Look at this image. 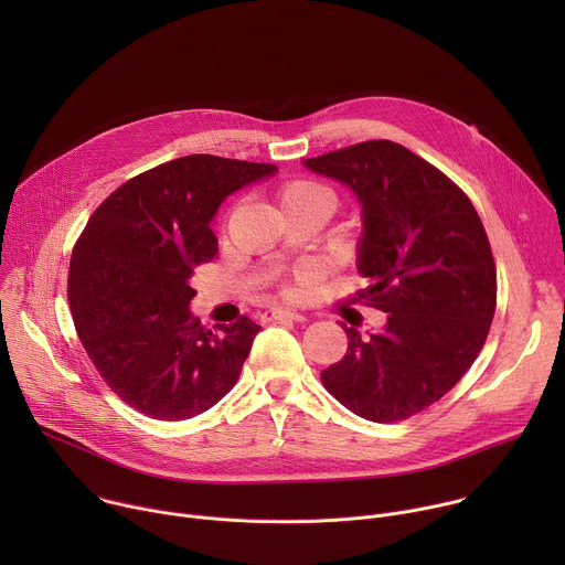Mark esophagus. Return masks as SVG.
Segmentation results:
<instances>
[{
    "label": "esophagus",
    "mask_w": 565,
    "mask_h": 565,
    "mask_svg": "<svg viewBox=\"0 0 565 565\" xmlns=\"http://www.w3.org/2000/svg\"><path fill=\"white\" fill-rule=\"evenodd\" d=\"M264 321H306V317L297 310H288V308H270L262 315Z\"/></svg>",
    "instance_id": "34e87169"
}]
</instances>
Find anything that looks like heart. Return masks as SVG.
Instances as JSON below:
<instances>
[{"label":"heart","instance_id":"obj_1","mask_svg":"<svg viewBox=\"0 0 565 565\" xmlns=\"http://www.w3.org/2000/svg\"><path fill=\"white\" fill-rule=\"evenodd\" d=\"M279 201H281V207L284 210H292V207H317L321 212H327L329 216L333 214L335 205H338V199L335 194L327 188L321 185L317 181H308V179H292V181H286L281 188H279ZM281 295L284 297H290L292 295V288L284 286L281 288Z\"/></svg>","mask_w":565,"mask_h":565}]
</instances>
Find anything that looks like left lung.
Here are the masks:
<instances>
[{
  "instance_id": "obj_1",
  "label": "left lung",
  "mask_w": 565,
  "mask_h": 565,
  "mask_svg": "<svg viewBox=\"0 0 565 565\" xmlns=\"http://www.w3.org/2000/svg\"><path fill=\"white\" fill-rule=\"evenodd\" d=\"M303 166L347 183L362 203L353 297L386 312L362 338L344 324L347 355L321 371L327 391L360 418L407 420L467 373L497 310L490 238L469 196L438 168L391 140L342 147Z\"/></svg>"
}]
</instances>
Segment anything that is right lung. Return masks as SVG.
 <instances>
[{
  "label": "right lung",
  "instance_id": "obj_1",
  "mask_svg": "<svg viewBox=\"0 0 565 565\" xmlns=\"http://www.w3.org/2000/svg\"><path fill=\"white\" fill-rule=\"evenodd\" d=\"M275 170L210 153L170 160L111 192L77 236L73 324L100 377L136 412L188 420L236 384L262 327L241 315L205 329L188 308L190 281L218 250L210 221L221 201Z\"/></svg>",
  "mask_w": 565,
  "mask_h": 565
}]
</instances>
